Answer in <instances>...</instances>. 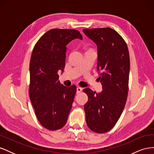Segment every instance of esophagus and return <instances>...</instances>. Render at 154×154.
<instances>
[{"mask_svg": "<svg viewBox=\"0 0 154 154\" xmlns=\"http://www.w3.org/2000/svg\"><path fill=\"white\" fill-rule=\"evenodd\" d=\"M82 91V88L80 87H78L76 88V94H79V93H80Z\"/></svg>", "mask_w": 154, "mask_h": 154, "instance_id": "1", "label": "esophagus"}]
</instances>
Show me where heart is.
<instances>
[{
  "mask_svg": "<svg viewBox=\"0 0 154 154\" xmlns=\"http://www.w3.org/2000/svg\"><path fill=\"white\" fill-rule=\"evenodd\" d=\"M92 51V50L90 49H86V52H87V51Z\"/></svg>",
  "mask_w": 154,
  "mask_h": 154,
  "instance_id": "b5f03b06",
  "label": "heart"
}]
</instances>
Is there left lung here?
Instances as JSON below:
<instances>
[{"label": "left lung", "mask_w": 154, "mask_h": 154, "mask_svg": "<svg viewBox=\"0 0 154 154\" xmlns=\"http://www.w3.org/2000/svg\"><path fill=\"white\" fill-rule=\"evenodd\" d=\"M97 45V70L102 85L101 92L83 89L88 96L84 105L88 127L96 133H105L119 119L128 91L130 57L127 45L110 27L83 29Z\"/></svg>", "instance_id": "8db88e82"}]
</instances>
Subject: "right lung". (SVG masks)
Listing matches in <instances>:
<instances>
[{
  "mask_svg": "<svg viewBox=\"0 0 154 154\" xmlns=\"http://www.w3.org/2000/svg\"><path fill=\"white\" fill-rule=\"evenodd\" d=\"M82 40L75 29H53L41 36L32 50L30 64L29 98L40 124L50 130L66 124L76 87H65L58 72L66 65V45L74 39Z\"/></svg>",
  "mask_w": 154,
  "mask_h": 154,
  "instance_id": "obj_1",
  "label": "right lung"
}]
</instances>
